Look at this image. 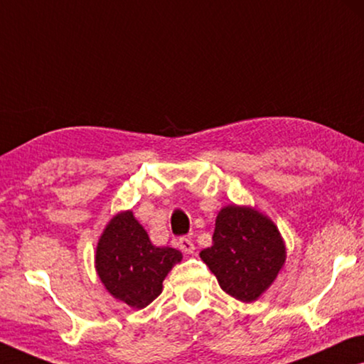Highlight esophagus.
Returning <instances> with one entry per match:
<instances>
[{"label": "esophagus", "mask_w": 364, "mask_h": 364, "mask_svg": "<svg viewBox=\"0 0 364 364\" xmlns=\"http://www.w3.org/2000/svg\"><path fill=\"white\" fill-rule=\"evenodd\" d=\"M178 247H181L182 252H186V254H193L195 252V245L188 237L178 239Z\"/></svg>", "instance_id": "34e87169"}]
</instances>
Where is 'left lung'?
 I'll return each instance as SVG.
<instances>
[{
  "label": "left lung",
  "instance_id": "obj_1",
  "mask_svg": "<svg viewBox=\"0 0 364 364\" xmlns=\"http://www.w3.org/2000/svg\"><path fill=\"white\" fill-rule=\"evenodd\" d=\"M223 291L242 303L264 294L287 262V245L267 215L247 205H226L215 221L213 245L200 252Z\"/></svg>",
  "mask_w": 364,
  "mask_h": 364
}]
</instances>
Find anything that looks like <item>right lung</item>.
I'll return each mask as SVG.
<instances>
[{"label":"right lung","instance_id":"1","mask_svg":"<svg viewBox=\"0 0 364 364\" xmlns=\"http://www.w3.org/2000/svg\"><path fill=\"white\" fill-rule=\"evenodd\" d=\"M182 252L153 245L132 210L112 216L100 234L94 267L104 288L117 301L143 309L163 293V282Z\"/></svg>","mask_w":364,"mask_h":364}]
</instances>
